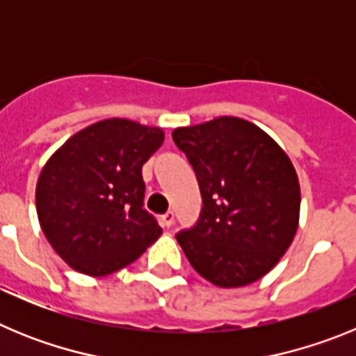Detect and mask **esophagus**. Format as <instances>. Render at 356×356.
Instances as JSON below:
<instances>
[{
	"mask_svg": "<svg viewBox=\"0 0 356 356\" xmlns=\"http://www.w3.org/2000/svg\"><path fill=\"white\" fill-rule=\"evenodd\" d=\"M160 221H162V226H163V228H169V226H171L172 222H175V213H172L171 210H169V212L163 213L162 219H160Z\"/></svg>",
	"mask_w": 356,
	"mask_h": 356,
	"instance_id": "1",
	"label": "esophagus"
}]
</instances>
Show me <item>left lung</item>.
Masks as SVG:
<instances>
[{
	"label": "left lung",
	"instance_id": "8db88e82",
	"mask_svg": "<svg viewBox=\"0 0 356 356\" xmlns=\"http://www.w3.org/2000/svg\"><path fill=\"white\" fill-rule=\"evenodd\" d=\"M172 140L196 172V225L176 241L191 266L217 287L253 284L276 266L298 229L300 181L285 151L238 118L176 128Z\"/></svg>",
	"mask_w": 356,
	"mask_h": 356
}]
</instances>
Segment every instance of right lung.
<instances>
[{
    "mask_svg": "<svg viewBox=\"0 0 356 356\" xmlns=\"http://www.w3.org/2000/svg\"><path fill=\"white\" fill-rule=\"evenodd\" d=\"M163 143L160 128L106 119L67 139L37 181L40 228L78 273L106 276L137 260L162 234L144 210L143 165Z\"/></svg>",
    "mask_w": 356,
    "mask_h": 356,
    "instance_id": "obj_1",
    "label": "right lung"
}]
</instances>
